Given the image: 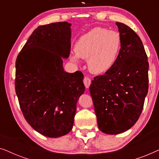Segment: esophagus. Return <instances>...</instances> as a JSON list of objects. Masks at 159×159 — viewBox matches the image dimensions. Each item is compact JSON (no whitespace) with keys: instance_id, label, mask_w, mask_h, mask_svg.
I'll return each mask as SVG.
<instances>
[{"instance_id":"esophagus-1","label":"esophagus","mask_w":159,"mask_h":159,"mask_svg":"<svg viewBox=\"0 0 159 159\" xmlns=\"http://www.w3.org/2000/svg\"><path fill=\"white\" fill-rule=\"evenodd\" d=\"M83 82H84V86L86 87V88H88L91 84L90 78H89L88 77H84V80H83Z\"/></svg>"}]
</instances>
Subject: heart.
<instances>
[{"label": "heart", "mask_w": 159, "mask_h": 159, "mask_svg": "<svg viewBox=\"0 0 159 159\" xmlns=\"http://www.w3.org/2000/svg\"><path fill=\"white\" fill-rule=\"evenodd\" d=\"M119 32L103 27H95L84 34L75 45L76 53L71 54L73 61L79 58L88 59V67L93 73L101 74L114 66L121 48Z\"/></svg>", "instance_id": "heart-1"}]
</instances>
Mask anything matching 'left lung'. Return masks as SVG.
Wrapping results in <instances>:
<instances>
[{
  "instance_id": "left-lung-1",
  "label": "left lung",
  "mask_w": 159,
  "mask_h": 159,
  "mask_svg": "<svg viewBox=\"0 0 159 159\" xmlns=\"http://www.w3.org/2000/svg\"><path fill=\"white\" fill-rule=\"evenodd\" d=\"M116 25L122 40L120 53L114 66L90 86L98 126L108 134L127 131L137 122L148 90L149 64L142 41L127 25Z\"/></svg>"
}]
</instances>
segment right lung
Wrapping results in <instances>:
<instances>
[{
  "label": "right lung",
  "instance_id": "right-lung-1",
  "mask_svg": "<svg viewBox=\"0 0 159 159\" xmlns=\"http://www.w3.org/2000/svg\"><path fill=\"white\" fill-rule=\"evenodd\" d=\"M71 24L51 23L34 30L16 61L15 90L26 121L48 138L72 129L76 105L84 93L83 74L64 71L71 50Z\"/></svg>",
  "mask_w": 159,
  "mask_h": 159
}]
</instances>
